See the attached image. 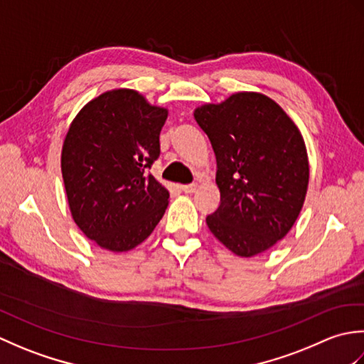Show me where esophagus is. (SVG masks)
Wrapping results in <instances>:
<instances>
[{
    "label": "esophagus",
    "instance_id": "obj_1",
    "mask_svg": "<svg viewBox=\"0 0 364 364\" xmlns=\"http://www.w3.org/2000/svg\"><path fill=\"white\" fill-rule=\"evenodd\" d=\"M181 189L186 192V194H194L197 191V184H184V186H181Z\"/></svg>",
    "mask_w": 364,
    "mask_h": 364
}]
</instances>
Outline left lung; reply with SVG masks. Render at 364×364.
Here are the masks:
<instances>
[{
  "instance_id": "8db88e82",
  "label": "left lung",
  "mask_w": 364,
  "mask_h": 364,
  "mask_svg": "<svg viewBox=\"0 0 364 364\" xmlns=\"http://www.w3.org/2000/svg\"><path fill=\"white\" fill-rule=\"evenodd\" d=\"M194 117L218 161L220 205L206 225L237 257L252 258L289 233L304 206L310 164L296 123L272 98L237 92Z\"/></svg>"
}]
</instances>
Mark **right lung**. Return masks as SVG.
Returning <instances> with one entry per match:
<instances>
[{
    "mask_svg": "<svg viewBox=\"0 0 364 364\" xmlns=\"http://www.w3.org/2000/svg\"><path fill=\"white\" fill-rule=\"evenodd\" d=\"M166 107L133 89H112L82 107L60 153L65 194L76 225L97 245L128 252L164 215L168 191L146 173L159 156Z\"/></svg>",
    "mask_w": 364,
    "mask_h": 364,
    "instance_id": "1",
    "label": "right lung"
}]
</instances>
